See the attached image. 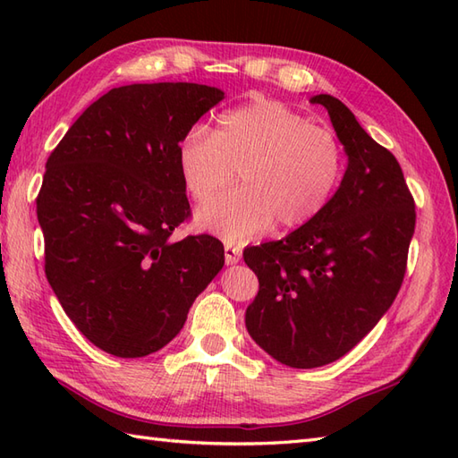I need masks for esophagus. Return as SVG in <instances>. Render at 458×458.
<instances>
[{
    "instance_id": "esophagus-1",
    "label": "esophagus",
    "mask_w": 458,
    "mask_h": 458,
    "mask_svg": "<svg viewBox=\"0 0 458 458\" xmlns=\"http://www.w3.org/2000/svg\"><path fill=\"white\" fill-rule=\"evenodd\" d=\"M242 258V250L234 244H226L224 246V259H226V264L232 266V264H238Z\"/></svg>"
}]
</instances>
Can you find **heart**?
<instances>
[{
  "mask_svg": "<svg viewBox=\"0 0 458 458\" xmlns=\"http://www.w3.org/2000/svg\"><path fill=\"white\" fill-rule=\"evenodd\" d=\"M184 187L199 204L242 187L199 212V226L246 242L277 220L299 228L323 212L343 179L344 153L333 130L277 100H256L220 115L214 131L194 125L177 149Z\"/></svg>",
  "mask_w": 458,
  "mask_h": 458,
  "instance_id": "obj_1",
  "label": "heart"
}]
</instances>
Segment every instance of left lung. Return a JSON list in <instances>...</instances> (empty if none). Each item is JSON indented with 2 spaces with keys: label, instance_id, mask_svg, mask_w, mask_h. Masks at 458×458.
Returning a JSON list of instances; mask_svg holds the SVG:
<instances>
[{
  "label": "left lung",
  "instance_id": "left-lung-1",
  "mask_svg": "<svg viewBox=\"0 0 458 458\" xmlns=\"http://www.w3.org/2000/svg\"><path fill=\"white\" fill-rule=\"evenodd\" d=\"M325 106L348 167L328 207L284 240L244 250L259 289L246 309L250 336L291 368L350 352L392 307L415 230V200L400 163L328 94Z\"/></svg>",
  "mask_w": 458,
  "mask_h": 458
}]
</instances>
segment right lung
<instances>
[{
  "label": "right lung",
  "instance_id": "right-lung-1",
  "mask_svg": "<svg viewBox=\"0 0 458 458\" xmlns=\"http://www.w3.org/2000/svg\"><path fill=\"white\" fill-rule=\"evenodd\" d=\"M222 98L192 82L120 86L48 155L37 197L45 274L104 352L141 358L169 344L224 266L218 238H171L191 218L179 143Z\"/></svg>",
  "mask_w": 458,
  "mask_h": 458
}]
</instances>
